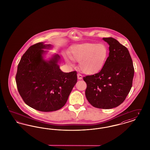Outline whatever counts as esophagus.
<instances>
[{
  "label": "esophagus",
  "instance_id": "34e87169",
  "mask_svg": "<svg viewBox=\"0 0 150 150\" xmlns=\"http://www.w3.org/2000/svg\"><path fill=\"white\" fill-rule=\"evenodd\" d=\"M77 76H78V79H80V80H81V79H83V76H82L80 74H79V73H78V74H77Z\"/></svg>",
  "mask_w": 150,
  "mask_h": 150
}]
</instances>
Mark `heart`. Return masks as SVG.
<instances>
[{"instance_id": "heart-1", "label": "heart", "mask_w": 150, "mask_h": 150, "mask_svg": "<svg viewBox=\"0 0 150 150\" xmlns=\"http://www.w3.org/2000/svg\"><path fill=\"white\" fill-rule=\"evenodd\" d=\"M108 54L107 47L102 44L84 43L72 48L70 57L66 58L79 62L80 69L86 74L100 71L105 64Z\"/></svg>"}]
</instances>
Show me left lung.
<instances>
[{
	"mask_svg": "<svg viewBox=\"0 0 150 150\" xmlns=\"http://www.w3.org/2000/svg\"><path fill=\"white\" fill-rule=\"evenodd\" d=\"M103 39L109 44V56L99 72L83 77L86 98L93 107L110 109L124 101L132 86L134 69L128 49L112 38Z\"/></svg>",
	"mask_w": 150,
	"mask_h": 150,
	"instance_id": "1",
	"label": "left lung"
}]
</instances>
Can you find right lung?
<instances>
[{
	"label": "right lung",
	"mask_w": 150,
	"mask_h": 150,
	"mask_svg": "<svg viewBox=\"0 0 150 150\" xmlns=\"http://www.w3.org/2000/svg\"><path fill=\"white\" fill-rule=\"evenodd\" d=\"M50 47L43 42L30 46L21 57L16 75L17 88L23 100L43 112L64 106L78 79L76 71L66 73L60 70L59 55L48 61L43 59V49Z\"/></svg>",
	"instance_id": "obj_1"
}]
</instances>
